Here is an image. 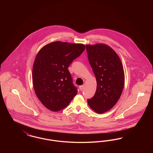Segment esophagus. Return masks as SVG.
<instances>
[{
    "instance_id": "1",
    "label": "esophagus",
    "mask_w": 153,
    "mask_h": 153,
    "mask_svg": "<svg viewBox=\"0 0 153 153\" xmlns=\"http://www.w3.org/2000/svg\"><path fill=\"white\" fill-rule=\"evenodd\" d=\"M80 89L81 91H82L83 89H84V85H81L80 86Z\"/></svg>"
}]
</instances>
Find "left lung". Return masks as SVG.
Masks as SVG:
<instances>
[{
  "label": "left lung",
  "mask_w": 153,
  "mask_h": 153,
  "mask_svg": "<svg viewBox=\"0 0 153 153\" xmlns=\"http://www.w3.org/2000/svg\"><path fill=\"white\" fill-rule=\"evenodd\" d=\"M88 60L97 82L95 94L87 100L97 114L111 109L123 92L124 73L121 60L110 46L104 44L87 45Z\"/></svg>",
  "instance_id": "8db88e82"
}]
</instances>
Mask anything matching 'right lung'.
<instances>
[{
  "label": "right lung",
  "mask_w": 153,
  "mask_h": 153,
  "mask_svg": "<svg viewBox=\"0 0 153 153\" xmlns=\"http://www.w3.org/2000/svg\"><path fill=\"white\" fill-rule=\"evenodd\" d=\"M85 48L84 44L56 41L37 53L33 66V87L48 109L54 112L64 109L77 94L68 68Z\"/></svg>",
  "instance_id": "obj_1"
}]
</instances>
